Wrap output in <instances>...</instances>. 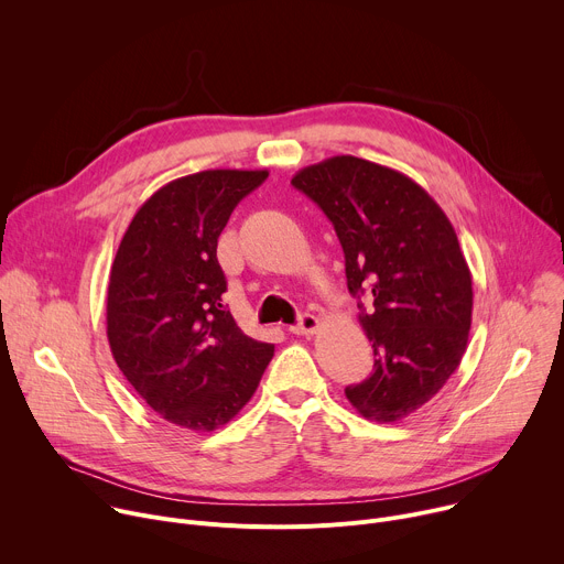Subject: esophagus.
I'll return each mask as SVG.
<instances>
[{
    "instance_id": "1",
    "label": "esophagus",
    "mask_w": 564,
    "mask_h": 564,
    "mask_svg": "<svg viewBox=\"0 0 564 564\" xmlns=\"http://www.w3.org/2000/svg\"><path fill=\"white\" fill-rule=\"evenodd\" d=\"M318 327H321V321L314 314H302L297 325L291 327V332L297 336H308V334H316Z\"/></svg>"
}]
</instances>
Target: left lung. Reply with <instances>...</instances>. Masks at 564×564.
Returning <instances> with one entry per match:
<instances>
[{"label": "left lung", "instance_id": "8db88e82", "mask_svg": "<svg viewBox=\"0 0 564 564\" xmlns=\"http://www.w3.org/2000/svg\"><path fill=\"white\" fill-rule=\"evenodd\" d=\"M291 183L334 224L349 293L373 302L358 304L373 371L345 397L365 419L401 421L446 386L468 345L473 278L457 232L416 181L351 154Z\"/></svg>", "mask_w": 564, "mask_h": 564}]
</instances>
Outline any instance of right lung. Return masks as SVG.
I'll use <instances>...</instances> for the list:
<instances>
[{"instance_id": "obj_1", "label": "right lung", "mask_w": 564, "mask_h": 564, "mask_svg": "<svg viewBox=\"0 0 564 564\" xmlns=\"http://www.w3.org/2000/svg\"><path fill=\"white\" fill-rule=\"evenodd\" d=\"M267 170H204L165 183L124 230L107 284V340L122 377L165 421L213 432L256 394L273 345L224 304L217 239Z\"/></svg>"}]
</instances>
